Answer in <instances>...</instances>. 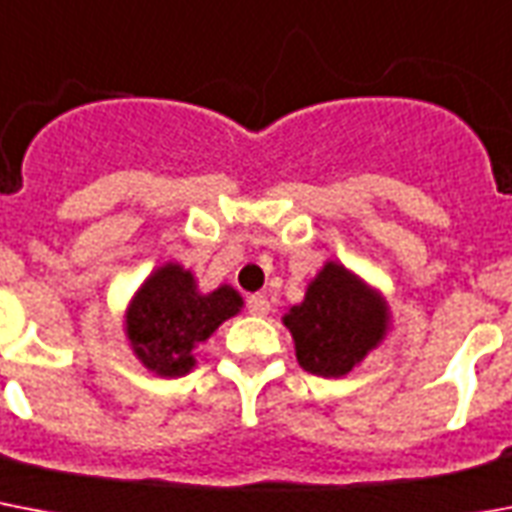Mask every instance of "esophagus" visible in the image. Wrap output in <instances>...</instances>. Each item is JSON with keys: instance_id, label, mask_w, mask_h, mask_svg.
Here are the masks:
<instances>
[{"instance_id": "34e87169", "label": "esophagus", "mask_w": 512, "mask_h": 512, "mask_svg": "<svg viewBox=\"0 0 512 512\" xmlns=\"http://www.w3.org/2000/svg\"><path fill=\"white\" fill-rule=\"evenodd\" d=\"M248 312H251L253 317H264V314L269 312L267 296H261V293H253V296H248Z\"/></svg>"}]
</instances>
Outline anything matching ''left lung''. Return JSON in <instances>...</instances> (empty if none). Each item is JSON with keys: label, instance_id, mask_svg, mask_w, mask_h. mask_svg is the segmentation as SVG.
I'll return each mask as SVG.
<instances>
[{"label": "left lung", "instance_id": "1", "mask_svg": "<svg viewBox=\"0 0 512 512\" xmlns=\"http://www.w3.org/2000/svg\"><path fill=\"white\" fill-rule=\"evenodd\" d=\"M298 365L320 378H343L383 343L391 312L383 293L338 261L306 285L304 301L282 314Z\"/></svg>", "mask_w": 512, "mask_h": 512}]
</instances>
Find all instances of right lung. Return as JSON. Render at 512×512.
Returning <instances> with one entry per match:
<instances>
[{
  "label": "right lung",
  "mask_w": 512,
  "mask_h": 512,
  "mask_svg": "<svg viewBox=\"0 0 512 512\" xmlns=\"http://www.w3.org/2000/svg\"><path fill=\"white\" fill-rule=\"evenodd\" d=\"M240 309L243 296L232 285L203 293L190 269L166 261L150 272L126 306L124 333L147 370L161 378H182L195 367V346Z\"/></svg>",
  "instance_id": "obj_1"
}]
</instances>
